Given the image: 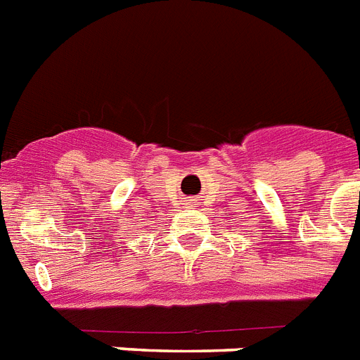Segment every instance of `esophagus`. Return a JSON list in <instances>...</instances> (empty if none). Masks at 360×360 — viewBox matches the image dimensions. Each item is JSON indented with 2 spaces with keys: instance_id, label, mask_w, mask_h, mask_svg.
Masks as SVG:
<instances>
[{
  "instance_id": "34e87169",
  "label": "esophagus",
  "mask_w": 360,
  "mask_h": 360,
  "mask_svg": "<svg viewBox=\"0 0 360 360\" xmlns=\"http://www.w3.org/2000/svg\"><path fill=\"white\" fill-rule=\"evenodd\" d=\"M189 205H195V202H189Z\"/></svg>"
}]
</instances>
